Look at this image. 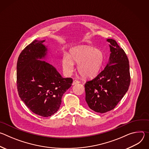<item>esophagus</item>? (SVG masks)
Segmentation results:
<instances>
[{
    "instance_id": "esophagus-1",
    "label": "esophagus",
    "mask_w": 149,
    "mask_h": 149,
    "mask_svg": "<svg viewBox=\"0 0 149 149\" xmlns=\"http://www.w3.org/2000/svg\"><path fill=\"white\" fill-rule=\"evenodd\" d=\"M80 82L79 81H78V80H74V81H73V82H72V85H75V84H78V83H79Z\"/></svg>"
}]
</instances>
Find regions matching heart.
Returning a JSON list of instances; mask_svg holds the SVG:
<instances>
[{
	"label": "heart",
	"instance_id": "obj_1",
	"mask_svg": "<svg viewBox=\"0 0 149 149\" xmlns=\"http://www.w3.org/2000/svg\"><path fill=\"white\" fill-rule=\"evenodd\" d=\"M70 56L64 54L62 59V67L67 74L74 70V63H78V71L84 78L95 77L101 70L104 63V53L99 49L87 45H79L70 50Z\"/></svg>",
	"mask_w": 149,
	"mask_h": 149
}]
</instances>
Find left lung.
Wrapping results in <instances>:
<instances>
[{
  "label": "left lung",
  "mask_w": 149,
  "mask_h": 149,
  "mask_svg": "<svg viewBox=\"0 0 149 149\" xmlns=\"http://www.w3.org/2000/svg\"><path fill=\"white\" fill-rule=\"evenodd\" d=\"M109 62L95 78L85 84L86 100L93 111L104 113L114 109L128 91L130 84L129 59L112 39Z\"/></svg>",
  "instance_id": "obj_1"
}]
</instances>
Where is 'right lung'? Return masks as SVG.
Returning <instances> with one entry per match:
<instances>
[{
  "mask_svg": "<svg viewBox=\"0 0 149 149\" xmlns=\"http://www.w3.org/2000/svg\"><path fill=\"white\" fill-rule=\"evenodd\" d=\"M44 40H33L20 54L16 83L19 97L33 113L49 117L59 109L62 97L72 86L71 78H63L45 61L47 49Z\"/></svg>",
  "mask_w": 149,
  "mask_h": 149,
  "instance_id": "add662e5",
  "label": "right lung"
}]
</instances>
